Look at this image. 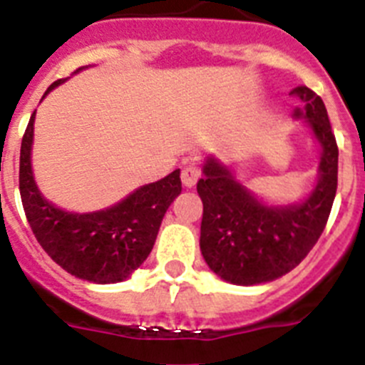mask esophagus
Here are the masks:
<instances>
[{
  "label": "esophagus",
  "instance_id": "esophagus-1",
  "mask_svg": "<svg viewBox=\"0 0 365 365\" xmlns=\"http://www.w3.org/2000/svg\"><path fill=\"white\" fill-rule=\"evenodd\" d=\"M200 178V171L198 167H185L182 171V183L185 189H192L194 185H196V182H198Z\"/></svg>",
  "mask_w": 365,
  "mask_h": 365
}]
</instances>
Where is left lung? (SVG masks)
<instances>
[{
    "label": "left lung",
    "instance_id": "1",
    "mask_svg": "<svg viewBox=\"0 0 365 365\" xmlns=\"http://www.w3.org/2000/svg\"><path fill=\"white\" fill-rule=\"evenodd\" d=\"M301 101L292 117L302 120L319 145L315 183L304 198L270 203L237 176L236 167L209 155L198 189L203 202L200 248L207 267L237 286L270 282L294 270L326 227L336 192L339 149L328 111L309 88L292 90Z\"/></svg>",
    "mask_w": 365,
    "mask_h": 365
}]
</instances>
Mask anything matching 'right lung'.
Wrapping results in <instances>:
<instances>
[{
  "instance_id": "right-lung-1",
  "label": "right lung",
  "mask_w": 365,
  "mask_h": 365,
  "mask_svg": "<svg viewBox=\"0 0 365 365\" xmlns=\"http://www.w3.org/2000/svg\"><path fill=\"white\" fill-rule=\"evenodd\" d=\"M63 83L64 79L50 84L43 98ZM34 122L36 111L26 125L19 158V192L32 232L68 274L95 284L124 281L148 259L167 209L182 192L180 169L138 187L106 209L70 212L44 198L34 178Z\"/></svg>"
}]
</instances>
